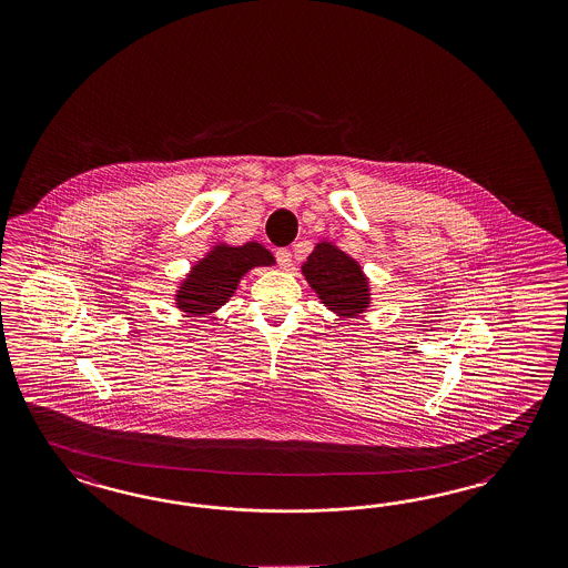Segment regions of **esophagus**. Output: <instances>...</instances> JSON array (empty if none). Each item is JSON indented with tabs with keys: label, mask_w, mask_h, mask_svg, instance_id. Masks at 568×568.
<instances>
[{
	"label": "esophagus",
	"mask_w": 568,
	"mask_h": 568,
	"mask_svg": "<svg viewBox=\"0 0 568 568\" xmlns=\"http://www.w3.org/2000/svg\"><path fill=\"white\" fill-rule=\"evenodd\" d=\"M276 260L280 263V267L282 270H288L292 265V253L288 248H277L276 251Z\"/></svg>",
	"instance_id": "34e87169"
}]
</instances>
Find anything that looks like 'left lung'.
Returning a JSON list of instances; mask_svg holds the SVG:
<instances>
[{"instance_id": "left-lung-1", "label": "left lung", "mask_w": 568, "mask_h": 568, "mask_svg": "<svg viewBox=\"0 0 568 568\" xmlns=\"http://www.w3.org/2000/svg\"><path fill=\"white\" fill-rule=\"evenodd\" d=\"M301 272L324 307L336 315L357 317L372 307L369 277L363 274L357 260L332 241L315 244Z\"/></svg>"}]
</instances>
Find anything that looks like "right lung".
I'll list each match as a JSON object with an SVG mask.
<instances>
[{
    "label": "right lung",
    "mask_w": 568,
    "mask_h": 568,
    "mask_svg": "<svg viewBox=\"0 0 568 568\" xmlns=\"http://www.w3.org/2000/svg\"><path fill=\"white\" fill-rule=\"evenodd\" d=\"M274 263V255L255 241L241 246L213 244L211 251L191 267L186 277H182L174 294V305L189 317L211 315L226 305L243 276L253 267H270Z\"/></svg>",
    "instance_id": "obj_1"
}]
</instances>
